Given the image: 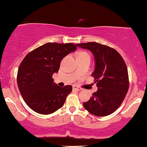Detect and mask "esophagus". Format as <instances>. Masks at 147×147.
Segmentation results:
<instances>
[{
	"label": "esophagus",
	"instance_id": "34e87169",
	"mask_svg": "<svg viewBox=\"0 0 147 147\" xmlns=\"http://www.w3.org/2000/svg\"><path fill=\"white\" fill-rule=\"evenodd\" d=\"M73 88H74V90H77V91H81V90H82V88H81V87H80L77 86V85H74V86H73Z\"/></svg>",
	"mask_w": 147,
	"mask_h": 147
}]
</instances>
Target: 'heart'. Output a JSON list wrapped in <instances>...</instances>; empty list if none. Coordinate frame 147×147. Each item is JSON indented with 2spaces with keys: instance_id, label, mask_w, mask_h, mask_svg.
I'll use <instances>...</instances> for the list:
<instances>
[{
  "instance_id": "heart-1",
  "label": "heart",
  "mask_w": 147,
  "mask_h": 147,
  "mask_svg": "<svg viewBox=\"0 0 147 147\" xmlns=\"http://www.w3.org/2000/svg\"><path fill=\"white\" fill-rule=\"evenodd\" d=\"M78 57H90V55H89L88 53L82 51V52L79 53L78 55Z\"/></svg>"
}]
</instances>
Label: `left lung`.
I'll list each match as a JSON object with an SVG mask.
<instances>
[{
  "label": "left lung",
  "mask_w": 147,
  "mask_h": 147,
  "mask_svg": "<svg viewBox=\"0 0 147 147\" xmlns=\"http://www.w3.org/2000/svg\"><path fill=\"white\" fill-rule=\"evenodd\" d=\"M88 49L95 57V69L92 74L98 87L88 101L83 103L89 113L98 117L113 113L122 103L129 87L128 69L119 53L113 48L97 42L77 44Z\"/></svg>",
  "instance_id": "1"
}]
</instances>
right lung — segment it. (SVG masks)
<instances>
[{
	"label": "right lung",
	"instance_id": "add662e5",
	"mask_svg": "<svg viewBox=\"0 0 147 147\" xmlns=\"http://www.w3.org/2000/svg\"><path fill=\"white\" fill-rule=\"evenodd\" d=\"M76 49V44L72 43H47L28 53L21 62L18 87L24 101L33 111L49 115L63 106L72 86H57L52 76L58 72L63 57Z\"/></svg>",
	"mask_w": 147,
	"mask_h": 147
}]
</instances>
